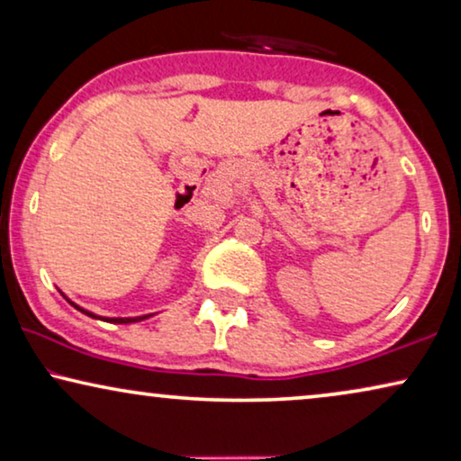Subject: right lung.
Instances as JSON below:
<instances>
[{"label":"right lung","mask_w":461,"mask_h":461,"mask_svg":"<svg viewBox=\"0 0 461 461\" xmlns=\"http://www.w3.org/2000/svg\"><path fill=\"white\" fill-rule=\"evenodd\" d=\"M68 304L75 306V308H77V311H81L84 314H87V317L100 319V321H109V323H136V321L149 319V314H144V317H100V314H94V312H90V311H86V308L77 306V304H75V302H71V300H68Z\"/></svg>","instance_id":"add662e5"}]
</instances>
